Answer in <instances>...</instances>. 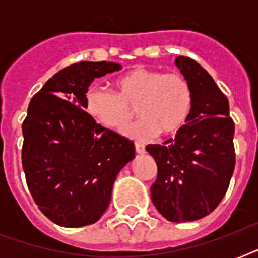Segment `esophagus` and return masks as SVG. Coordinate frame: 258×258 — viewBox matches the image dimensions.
Here are the masks:
<instances>
[{
  "label": "esophagus",
  "instance_id": "1",
  "mask_svg": "<svg viewBox=\"0 0 258 258\" xmlns=\"http://www.w3.org/2000/svg\"><path fill=\"white\" fill-rule=\"evenodd\" d=\"M135 151H137L138 154H145L146 153L145 145H142V143H135Z\"/></svg>",
  "mask_w": 258,
  "mask_h": 258
}]
</instances>
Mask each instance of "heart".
Segmentation results:
<instances>
[{
  "label": "heart",
  "instance_id": "heart-1",
  "mask_svg": "<svg viewBox=\"0 0 258 258\" xmlns=\"http://www.w3.org/2000/svg\"><path fill=\"white\" fill-rule=\"evenodd\" d=\"M116 93L104 87H92L86 95V108L103 127L120 131L135 108L141 119L124 130L125 137L149 141L162 133L175 135L187 123L192 108V91L179 74L138 68L115 80Z\"/></svg>",
  "mask_w": 258,
  "mask_h": 258
}]
</instances>
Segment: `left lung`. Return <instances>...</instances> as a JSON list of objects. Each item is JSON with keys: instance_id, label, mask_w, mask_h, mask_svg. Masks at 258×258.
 Segmentation results:
<instances>
[{"instance_id": "obj_1", "label": "left lung", "mask_w": 258, "mask_h": 258, "mask_svg": "<svg viewBox=\"0 0 258 258\" xmlns=\"http://www.w3.org/2000/svg\"><path fill=\"white\" fill-rule=\"evenodd\" d=\"M175 66L191 87V113L175 139L146 150L158 166L153 204L166 220L187 222L210 214L228 190L236 165L234 121L228 97L198 62L178 56Z\"/></svg>"}]
</instances>
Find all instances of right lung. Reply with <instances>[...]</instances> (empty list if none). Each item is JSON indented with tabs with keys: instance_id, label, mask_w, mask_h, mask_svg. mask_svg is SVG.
Masks as SVG:
<instances>
[{
	"instance_id": "1",
	"label": "right lung",
	"mask_w": 258,
	"mask_h": 258,
	"mask_svg": "<svg viewBox=\"0 0 258 258\" xmlns=\"http://www.w3.org/2000/svg\"><path fill=\"white\" fill-rule=\"evenodd\" d=\"M120 64L82 61L52 76L22 123V167L38 209L64 228L95 224L108 208L117 174L135 158L127 138L97 124L86 109L96 78Z\"/></svg>"
}]
</instances>
